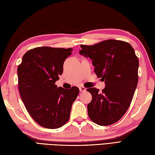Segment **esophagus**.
Here are the masks:
<instances>
[{
  "mask_svg": "<svg viewBox=\"0 0 155 155\" xmlns=\"http://www.w3.org/2000/svg\"><path fill=\"white\" fill-rule=\"evenodd\" d=\"M79 90H80L81 92H84V91H86V88H85L84 87H81L79 88Z\"/></svg>",
  "mask_w": 155,
  "mask_h": 155,
  "instance_id": "34e87169",
  "label": "esophagus"
}]
</instances>
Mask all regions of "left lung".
<instances>
[{"label": "left lung", "instance_id": "8db88e82", "mask_svg": "<svg viewBox=\"0 0 155 155\" xmlns=\"http://www.w3.org/2000/svg\"><path fill=\"white\" fill-rule=\"evenodd\" d=\"M81 54L93 60L94 72L105 83L102 92L88 88L90 119L101 126L117 123L129 108L137 86L139 59L128 42L108 39L94 45H81Z\"/></svg>", "mask_w": 155, "mask_h": 155}]
</instances>
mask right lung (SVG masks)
Segmentation results:
<instances>
[{
	"mask_svg": "<svg viewBox=\"0 0 155 155\" xmlns=\"http://www.w3.org/2000/svg\"><path fill=\"white\" fill-rule=\"evenodd\" d=\"M72 48L42 47L28 51L17 69L21 99L28 113L41 127L55 129L69 120L79 89L57 87L55 82Z\"/></svg>",
	"mask_w": 155,
	"mask_h": 155,
	"instance_id": "1",
	"label": "right lung"
}]
</instances>
